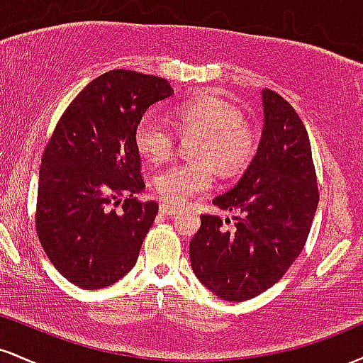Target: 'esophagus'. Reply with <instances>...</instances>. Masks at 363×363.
<instances>
[{"label": "esophagus", "mask_w": 363, "mask_h": 363, "mask_svg": "<svg viewBox=\"0 0 363 363\" xmlns=\"http://www.w3.org/2000/svg\"><path fill=\"white\" fill-rule=\"evenodd\" d=\"M179 211L177 206H172V205H165V203H162L160 205V213L165 215V216H172L176 215Z\"/></svg>", "instance_id": "34e87169"}]
</instances>
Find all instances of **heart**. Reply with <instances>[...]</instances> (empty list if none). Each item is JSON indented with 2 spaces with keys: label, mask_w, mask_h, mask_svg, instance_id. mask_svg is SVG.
Segmentation results:
<instances>
[{
  "label": "heart",
  "mask_w": 363,
  "mask_h": 363,
  "mask_svg": "<svg viewBox=\"0 0 363 363\" xmlns=\"http://www.w3.org/2000/svg\"><path fill=\"white\" fill-rule=\"evenodd\" d=\"M179 133H198L193 160L179 162L155 177V191L164 201L184 203L215 182V166L225 176L239 172L256 152V131L234 104L216 95H201L181 102L169 112ZM133 141L138 153L152 164L172 155L174 133L153 116H143L135 126Z\"/></svg>",
  "instance_id": "heart-1"
}]
</instances>
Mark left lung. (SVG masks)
<instances>
[{"instance_id": "8db88e82", "label": "left lung", "mask_w": 363, "mask_h": 363, "mask_svg": "<svg viewBox=\"0 0 363 363\" xmlns=\"http://www.w3.org/2000/svg\"><path fill=\"white\" fill-rule=\"evenodd\" d=\"M261 102L256 155L239 182L213 199L220 210L235 211L234 228L225 230L220 216L201 215L189 244L198 280L228 302L249 301L281 280L306 245L319 201L302 119L272 90L261 91Z\"/></svg>"}]
</instances>
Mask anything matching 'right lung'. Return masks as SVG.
Listing matches in <instances>:
<instances>
[{"label":"right lung","instance_id":"1","mask_svg":"<svg viewBox=\"0 0 363 363\" xmlns=\"http://www.w3.org/2000/svg\"><path fill=\"white\" fill-rule=\"evenodd\" d=\"M172 94L164 78L104 73L74 97L44 150L37 235L54 268L80 289L109 286L136 264L158 205L135 198L145 182L133 133Z\"/></svg>","mask_w":363,"mask_h":363}]
</instances>
